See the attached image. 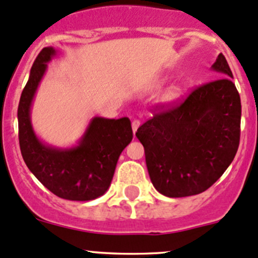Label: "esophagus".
<instances>
[{"mask_svg": "<svg viewBox=\"0 0 258 258\" xmlns=\"http://www.w3.org/2000/svg\"><path fill=\"white\" fill-rule=\"evenodd\" d=\"M140 124H141V122H140L139 119H134V121H132V131H134V134H136L137 128L140 127Z\"/></svg>", "mask_w": 258, "mask_h": 258, "instance_id": "1", "label": "esophagus"}]
</instances>
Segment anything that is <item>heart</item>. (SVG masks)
Returning <instances> with one entry per match:
<instances>
[{
  "instance_id": "obj_1",
  "label": "heart",
  "mask_w": 258,
  "mask_h": 258,
  "mask_svg": "<svg viewBox=\"0 0 258 258\" xmlns=\"http://www.w3.org/2000/svg\"><path fill=\"white\" fill-rule=\"evenodd\" d=\"M181 96V88L179 87H171L170 90L166 93L165 100L168 101V102H172V101H176Z\"/></svg>"
}]
</instances>
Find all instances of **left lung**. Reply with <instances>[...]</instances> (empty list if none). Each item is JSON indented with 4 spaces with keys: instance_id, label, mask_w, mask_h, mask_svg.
<instances>
[{
    "instance_id": "left-lung-1",
    "label": "left lung",
    "mask_w": 258,
    "mask_h": 258,
    "mask_svg": "<svg viewBox=\"0 0 258 258\" xmlns=\"http://www.w3.org/2000/svg\"><path fill=\"white\" fill-rule=\"evenodd\" d=\"M211 70L222 77L197 87L177 107L155 113L136 132L151 182L163 196L187 197L206 191L237 152L240 95L222 53Z\"/></svg>"
}]
</instances>
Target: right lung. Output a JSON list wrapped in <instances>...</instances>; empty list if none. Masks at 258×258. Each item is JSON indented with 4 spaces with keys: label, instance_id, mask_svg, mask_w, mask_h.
Here are the masks:
<instances>
[{
    "label": "right lung",
    "instance_id": "1",
    "mask_svg": "<svg viewBox=\"0 0 258 258\" xmlns=\"http://www.w3.org/2000/svg\"><path fill=\"white\" fill-rule=\"evenodd\" d=\"M58 51L45 47L33 62L18 103V139L28 170L52 194L70 201H91L110 187L122 151L132 141L128 117H93L76 145L57 147L36 135L31 121L35 95Z\"/></svg>",
    "mask_w": 258,
    "mask_h": 258
}]
</instances>
